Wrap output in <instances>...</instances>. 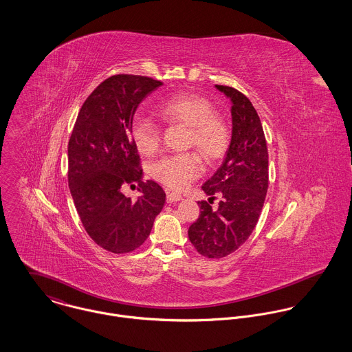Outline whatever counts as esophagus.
<instances>
[{
	"instance_id": "esophagus-1",
	"label": "esophagus",
	"mask_w": 352,
	"mask_h": 352,
	"mask_svg": "<svg viewBox=\"0 0 352 352\" xmlns=\"http://www.w3.org/2000/svg\"><path fill=\"white\" fill-rule=\"evenodd\" d=\"M180 199H182V195H179V194H173V192L166 194V201L168 203H175V201H179Z\"/></svg>"
}]
</instances>
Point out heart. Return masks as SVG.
<instances>
[{"label":"heart","instance_id":"1","mask_svg":"<svg viewBox=\"0 0 352 352\" xmlns=\"http://www.w3.org/2000/svg\"><path fill=\"white\" fill-rule=\"evenodd\" d=\"M212 102L198 94H182L158 105L160 116L169 123L187 126V145L197 146L208 160H219L230 144L226 119L212 111ZM131 138L140 153L149 155L161 142L160 126L148 116L135 115ZM203 172L201 157L194 151L165 155L151 165V176L172 190H183Z\"/></svg>","mask_w":352,"mask_h":352}]
</instances>
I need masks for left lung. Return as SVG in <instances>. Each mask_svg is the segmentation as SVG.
I'll return each mask as SVG.
<instances>
[{
  "mask_svg": "<svg viewBox=\"0 0 352 352\" xmlns=\"http://www.w3.org/2000/svg\"><path fill=\"white\" fill-rule=\"evenodd\" d=\"M232 100V141L218 170L203 186L218 208L198 201L199 218L188 237L201 256L221 258L239 250L251 236L268 190V151L260 118L240 91L215 85Z\"/></svg>",
  "mask_w": 352,
  "mask_h": 352,
  "instance_id": "1",
  "label": "left lung"
}]
</instances>
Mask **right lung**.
Returning <instances> with one entry per match:
<instances>
[{"instance_id": "obj_1", "label": "right lung", "mask_w": 352, "mask_h": 352, "mask_svg": "<svg viewBox=\"0 0 352 352\" xmlns=\"http://www.w3.org/2000/svg\"><path fill=\"white\" fill-rule=\"evenodd\" d=\"M161 85L145 76H111L84 101L74 123L67 146L69 188L82 226L105 251L140 248L164 207V190L153 180H140L141 160L131 138L140 102ZM134 181L142 192L137 201L120 192Z\"/></svg>"}]
</instances>
